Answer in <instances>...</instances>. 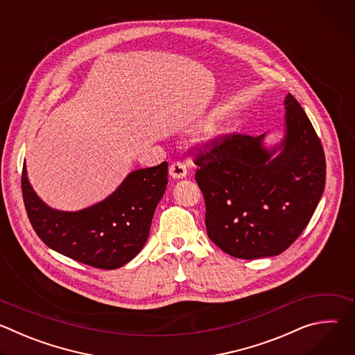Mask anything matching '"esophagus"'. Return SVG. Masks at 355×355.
<instances>
[{"label": "esophagus", "mask_w": 355, "mask_h": 355, "mask_svg": "<svg viewBox=\"0 0 355 355\" xmlns=\"http://www.w3.org/2000/svg\"><path fill=\"white\" fill-rule=\"evenodd\" d=\"M168 171H170V175H171L173 178H177V180L184 178V177L187 175V167H185V164L181 163V162H174V163L170 166Z\"/></svg>", "instance_id": "34e87169"}]
</instances>
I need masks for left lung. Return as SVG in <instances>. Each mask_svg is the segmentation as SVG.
<instances>
[{
  "mask_svg": "<svg viewBox=\"0 0 355 355\" xmlns=\"http://www.w3.org/2000/svg\"><path fill=\"white\" fill-rule=\"evenodd\" d=\"M284 104L285 137L275 147H264L266 133H232L195 153L208 236L236 259L281 254L305 230L324 189L320 139L291 94Z\"/></svg>",
  "mask_w": 355,
  "mask_h": 355,
  "instance_id": "left-lung-1",
  "label": "left lung"
}]
</instances>
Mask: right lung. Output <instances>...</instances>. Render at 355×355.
Masks as SVG:
<instances>
[{
	"instance_id": "obj_1",
	"label": "right lung",
	"mask_w": 355,
	"mask_h": 355,
	"mask_svg": "<svg viewBox=\"0 0 355 355\" xmlns=\"http://www.w3.org/2000/svg\"><path fill=\"white\" fill-rule=\"evenodd\" d=\"M167 162L132 171L104 200L77 212L47 207L22 170V196L39 239L60 254L101 270H115L147 241L151 220L168 182Z\"/></svg>"
}]
</instances>
